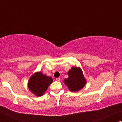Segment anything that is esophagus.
Wrapping results in <instances>:
<instances>
[{
	"instance_id": "esophagus-1",
	"label": "esophagus",
	"mask_w": 122,
	"mask_h": 122,
	"mask_svg": "<svg viewBox=\"0 0 122 122\" xmlns=\"http://www.w3.org/2000/svg\"><path fill=\"white\" fill-rule=\"evenodd\" d=\"M55 80H56V81H57V82H59V81H60V78H56V79H55Z\"/></svg>"
}]
</instances>
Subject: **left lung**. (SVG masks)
I'll list each match as a JSON object with an SVG mask.
<instances>
[{
  "label": "left lung",
  "instance_id": "8db88e82",
  "mask_svg": "<svg viewBox=\"0 0 122 122\" xmlns=\"http://www.w3.org/2000/svg\"><path fill=\"white\" fill-rule=\"evenodd\" d=\"M68 74L69 77L65 80V83L71 92H75L79 91L86 84V80L80 68H71Z\"/></svg>",
  "mask_w": 122,
  "mask_h": 122
}]
</instances>
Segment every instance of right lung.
Instances as JSON below:
<instances>
[{
  "label": "right lung",
  "instance_id": "right-lung-1",
  "mask_svg": "<svg viewBox=\"0 0 122 122\" xmlns=\"http://www.w3.org/2000/svg\"><path fill=\"white\" fill-rule=\"evenodd\" d=\"M52 82V78L44 75L41 72H38L30 78L28 87L32 93L37 96H41L43 95Z\"/></svg>",
  "mask_w": 122,
  "mask_h": 122
}]
</instances>
